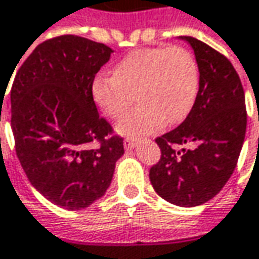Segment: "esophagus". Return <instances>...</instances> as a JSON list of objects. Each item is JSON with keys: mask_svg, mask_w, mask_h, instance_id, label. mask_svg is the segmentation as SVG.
<instances>
[{"mask_svg": "<svg viewBox=\"0 0 259 259\" xmlns=\"http://www.w3.org/2000/svg\"><path fill=\"white\" fill-rule=\"evenodd\" d=\"M136 145H138L136 141H132V139H126V141H124V148H126V149H135Z\"/></svg>", "mask_w": 259, "mask_h": 259, "instance_id": "34e87169", "label": "esophagus"}]
</instances>
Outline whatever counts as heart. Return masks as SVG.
I'll use <instances>...</instances> for the list:
<instances>
[{"label":"heart","mask_w":259,"mask_h":259,"mask_svg":"<svg viewBox=\"0 0 259 259\" xmlns=\"http://www.w3.org/2000/svg\"><path fill=\"white\" fill-rule=\"evenodd\" d=\"M198 89L199 69L193 55L182 47H157L124 55L113 74H97L91 95L102 114L118 118L136 94L139 105L118 121L117 132L142 138L158 132L165 123H182L195 104Z\"/></svg>","instance_id":"heart-1"}]
</instances>
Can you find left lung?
<instances>
[{
  "instance_id": "obj_1",
  "label": "left lung",
  "mask_w": 259,
  "mask_h": 259,
  "mask_svg": "<svg viewBox=\"0 0 259 259\" xmlns=\"http://www.w3.org/2000/svg\"><path fill=\"white\" fill-rule=\"evenodd\" d=\"M188 42L199 69V89L185 121L155 142L161 160L149 171L152 188L177 206H198L220 192L233 175L245 133V92L232 63L202 40ZM190 144L188 151L171 145Z\"/></svg>"
}]
</instances>
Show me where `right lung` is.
I'll use <instances>...</instances> for the list:
<instances>
[{
	"instance_id": "right-lung-1",
	"label": "right lung",
	"mask_w": 259,
	"mask_h": 259,
	"mask_svg": "<svg viewBox=\"0 0 259 259\" xmlns=\"http://www.w3.org/2000/svg\"><path fill=\"white\" fill-rule=\"evenodd\" d=\"M113 53L74 35L50 39L26 58L11 86L20 164L32 186L66 209H82L104 196L124 154L123 139L110 138L111 126L91 95L95 74ZM92 142L101 144L98 150L89 148Z\"/></svg>"
}]
</instances>
